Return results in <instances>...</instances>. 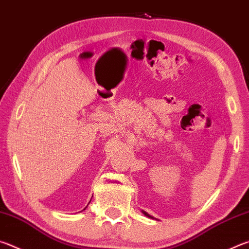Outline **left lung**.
<instances>
[{
    "label": "left lung",
    "mask_w": 249,
    "mask_h": 249,
    "mask_svg": "<svg viewBox=\"0 0 249 249\" xmlns=\"http://www.w3.org/2000/svg\"><path fill=\"white\" fill-rule=\"evenodd\" d=\"M142 213H144V214H145V215H146V216H148V217H153V216H150V215H149V214H148V213H146V212H145V211H142Z\"/></svg>",
    "instance_id": "8db88e82"
}]
</instances>
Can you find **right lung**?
Masks as SVG:
<instances>
[{
    "mask_svg": "<svg viewBox=\"0 0 249 249\" xmlns=\"http://www.w3.org/2000/svg\"><path fill=\"white\" fill-rule=\"evenodd\" d=\"M90 202H91V201H90ZM90 202H89V203H90ZM86 209H87V208H86ZM86 209H84V210H86Z\"/></svg>",
    "mask_w": 249,
    "mask_h": 249,
    "instance_id": "obj_1",
    "label": "right lung"
}]
</instances>
